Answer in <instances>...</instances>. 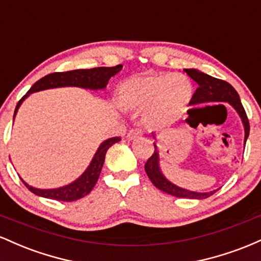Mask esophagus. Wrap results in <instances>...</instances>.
<instances>
[{
  "instance_id": "esophagus-1",
  "label": "esophagus",
  "mask_w": 261,
  "mask_h": 261,
  "mask_svg": "<svg viewBox=\"0 0 261 261\" xmlns=\"http://www.w3.org/2000/svg\"><path fill=\"white\" fill-rule=\"evenodd\" d=\"M141 135H142V130H141V128H131V130L127 133V139L134 140L136 139V137L141 136Z\"/></svg>"
}]
</instances>
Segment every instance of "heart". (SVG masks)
I'll return each mask as SVG.
<instances>
[{
  "label": "heart",
  "instance_id": "obj_1",
  "mask_svg": "<svg viewBox=\"0 0 261 261\" xmlns=\"http://www.w3.org/2000/svg\"><path fill=\"white\" fill-rule=\"evenodd\" d=\"M194 95L187 76L155 74L127 80L120 89L122 106L131 110H145V122L152 127L174 124L184 114Z\"/></svg>",
  "mask_w": 261,
  "mask_h": 261
}]
</instances>
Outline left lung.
Wrapping results in <instances>:
<instances>
[{
  "mask_svg": "<svg viewBox=\"0 0 261 261\" xmlns=\"http://www.w3.org/2000/svg\"><path fill=\"white\" fill-rule=\"evenodd\" d=\"M185 72L191 77L197 83V88L193 95L190 104H200V103H207V101H228L234 109L238 112L239 116L242 118L243 121L244 130H245V137L244 142L247 141L248 136H249V120H248L247 113H245L242 101L239 99L238 93L228 82L223 80L215 79V77L208 76V74L200 72L197 70H193L189 68L185 70ZM155 148V145H154ZM158 152L157 148L154 149L153 154L148 158L145 164V170L147 173L149 180L153 182V185L160 190L164 191V193L169 194V195L175 197H182V199H206V197L211 196L215 191L211 193H195V191H189L185 189L175 187L174 184L167 180L163 174L161 173L160 166H158Z\"/></svg>",
  "mask_w": 261,
  "mask_h": 261,
  "instance_id": "1",
  "label": "left lung"
}]
</instances>
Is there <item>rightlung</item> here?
<instances>
[{
    "instance_id": "add662e5",
    "label": "right lung",
    "mask_w": 261,
    "mask_h": 261,
    "mask_svg": "<svg viewBox=\"0 0 261 261\" xmlns=\"http://www.w3.org/2000/svg\"><path fill=\"white\" fill-rule=\"evenodd\" d=\"M122 68V65H116L113 67H94L89 68V70H73V71H66V72H54L40 79L32 88L27 92L25 95H23L22 99L17 103L16 110H14V116L19 108L22 101L28 97L31 93L43 91V89L47 88H55V87H67V86H74V87H82V88H89V89H101L108 85V81L114 74H116ZM120 137H112V139L104 141L103 143L98 148L97 153L89 164V167L83 173L82 175L77 179L76 181L71 182L70 185L64 188L59 189H51V190H40V189H35L33 187H29L25 181L23 184L25 185L33 194L38 196L46 197V199L58 200V201H76V200L82 199L86 195H88L94 188L95 182H97L98 178L100 175L101 167H103L104 160H106V153L109 149L110 146L114 143L119 142Z\"/></svg>"
}]
</instances>
